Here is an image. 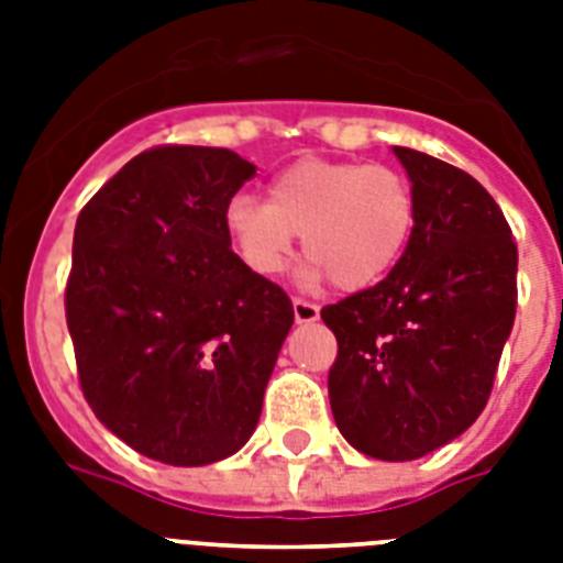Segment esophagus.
<instances>
[{
  "instance_id": "34e87169",
  "label": "esophagus",
  "mask_w": 563,
  "mask_h": 563,
  "mask_svg": "<svg viewBox=\"0 0 563 563\" xmlns=\"http://www.w3.org/2000/svg\"><path fill=\"white\" fill-rule=\"evenodd\" d=\"M291 309H295V321H298V324H312V321H318V307L316 303H309V300L295 298L291 300Z\"/></svg>"
}]
</instances>
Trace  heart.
<instances>
[{
  "label": "heart",
  "instance_id": "obj_1",
  "mask_svg": "<svg viewBox=\"0 0 563 563\" xmlns=\"http://www.w3.org/2000/svg\"><path fill=\"white\" fill-rule=\"evenodd\" d=\"M415 219V189L397 169L307 157L274 178L268 201L236 195L224 228L256 277L286 272L300 236L303 280L330 277L342 291H362L400 263Z\"/></svg>",
  "mask_w": 563,
  "mask_h": 563
}]
</instances>
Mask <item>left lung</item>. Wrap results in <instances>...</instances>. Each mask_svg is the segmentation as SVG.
<instances>
[{"label":"left lung","mask_w":563,"mask_h":563,"mask_svg":"<svg viewBox=\"0 0 563 563\" xmlns=\"http://www.w3.org/2000/svg\"><path fill=\"white\" fill-rule=\"evenodd\" d=\"M418 219L385 280L321 309L335 333L327 388L347 444L411 462L479 418L515 327L517 245L467 172L394 145Z\"/></svg>","instance_id":"1"}]
</instances>
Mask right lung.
I'll return each mask as SVG.
<instances>
[{
    "mask_svg": "<svg viewBox=\"0 0 563 563\" xmlns=\"http://www.w3.org/2000/svg\"><path fill=\"white\" fill-rule=\"evenodd\" d=\"M256 175L230 148L157 145L75 221L66 327L96 418L175 467L254 435L295 309L230 247L224 212Z\"/></svg>",
    "mask_w": 563,
    "mask_h": 563,
    "instance_id": "1",
    "label": "right lung"
}]
</instances>
